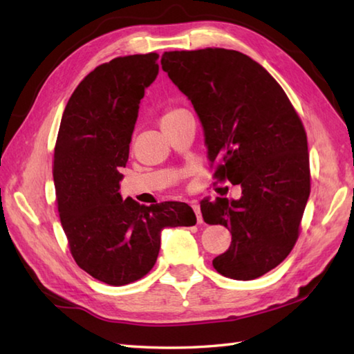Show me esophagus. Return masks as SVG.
<instances>
[{
	"label": "esophagus",
	"instance_id": "34e87169",
	"mask_svg": "<svg viewBox=\"0 0 354 354\" xmlns=\"http://www.w3.org/2000/svg\"><path fill=\"white\" fill-rule=\"evenodd\" d=\"M192 208H193V212H194V214H196V219H198V223H202V214H201V207H199V204L196 201H193L192 202Z\"/></svg>",
	"mask_w": 354,
	"mask_h": 354
}]
</instances>
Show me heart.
<instances>
[{"instance_id":"heart-1","label":"heart","mask_w":354,"mask_h":354,"mask_svg":"<svg viewBox=\"0 0 354 354\" xmlns=\"http://www.w3.org/2000/svg\"><path fill=\"white\" fill-rule=\"evenodd\" d=\"M176 112H179V111H170V112H167V114H165V115L162 117V120H167V118H170L171 115H175ZM162 120H161V122H162Z\"/></svg>"}]
</instances>
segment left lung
<instances>
[{
    "label": "left lung",
    "instance_id": "obj_1",
    "mask_svg": "<svg viewBox=\"0 0 354 354\" xmlns=\"http://www.w3.org/2000/svg\"><path fill=\"white\" fill-rule=\"evenodd\" d=\"M161 65L196 111L216 178L242 187L239 199L201 202L204 221L231 232L213 266L232 280L265 275L292 251L310 194L301 120L277 80L240 51H165Z\"/></svg>",
    "mask_w": 354,
    "mask_h": 354
}]
</instances>
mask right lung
<instances>
[{"mask_svg": "<svg viewBox=\"0 0 354 354\" xmlns=\"http://www.w3.org/2000/svg\"><path fill=\"white\" fill-rule=\"evenodd\" d=\"M156 61L149 53L97 66L74 89L57 133L53 178L62 228L77 265L111 286L137 281L153 268L164 228L196 223L184 202L146 207L118 192Z\"/></svg>", "mask_w": 354, "mask_h": 354, "instance_id": "right-lung-1", "label": "right lung"}]
</instances>
